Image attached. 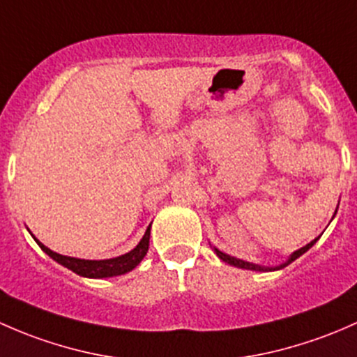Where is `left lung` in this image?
Here are the masks:
<instances>
[{
	"label": "left lung",
	"instance_id": "8db88e82",
	"mask_svg": "<svg viewBox=\"0 0 357 357\" xmlns=\"http://www.w3.org/2000/svg\"><path fill=\"white\" fill-rule=\"evenodd\" d=\"M335 213H337V211H335ZM318 238H319V237H316L314 241L310 242V244H306V245H304V248H301V249H297V251H294L292 255H290V258H289L287 261H285V263L278 264V266H261V264L248 263V261H244V259H237V258H234V256L225 255V252H222V251H220V249H216V248H213V251L216 252V256H218L220 259L225 261V263H229V264H232V266L244 268V270H255V271H271V270H282V268H285V266H287V264L292 263V261H296L297 258H299V256H303L304 252L310 251V249L313 248V245L316 244V241H318Z\"/></svg>",
	"mask_w": 357,
	"mask_h": 357
}]
</instances>
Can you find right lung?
<instances>
[{
	"mask_svg": "<svg viewBox=\"0 0 357 357\" xmlns=\"http://www.w3.org/2000/svg\"><path fill=\"white\" fill-rule=\"evenodd\" d=\"M149 235H151V225L148 227L144 237L141 238V242H139L130 252L119 256V258H112V259L70 258V256L58 255V252L51 251V249L46 248L43 242H39L34 235H32V237H34V241L38 242L39 248H41L50 258H53L56 263L63 264L65 268L72 270L73 273L80 275V277H87V278H108V277H116V275L127 273V271L134 270V268L141 263L142 258H144L146 252H148L149 249Z\"/></svg>",
	"mask_w": 357,
	"mask_h": 357,
	"instance_id": "right-lung-1",
	"label": "right lung"
}]
</instances>
